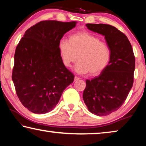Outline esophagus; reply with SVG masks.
Masks as SVG:
<instances>
[{
    "instance_id": "obj_1",
    "label": "esophagus",
    "mask_w": 146,
    "mask_h": 146,
    "mask_svg": "<svg viewBox=\"0 0 146 146\" xmlns=\"http://www.w3.org/2000/svg\"><path fill=\"white\" fill-rule=\"evenodd\" d=\"M80 78L79 77H78V76H75V78H74V81H77V80H80Z\"/></svg>"
}]
</instances>
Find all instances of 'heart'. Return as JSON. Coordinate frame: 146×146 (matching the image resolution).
<instances>
[{
	"label": "heart",
	"mask_w": 146,
	"mask_h": 146,
	"mask_svg": "<svg viewBox=\"0 0 146 146\" xmlns=\"http://www.w3.org/2000/svg\"><path fill=\"white\" fill-rule=\"evenodd\" d=\"M58 52L66 67H70L78 59L74 70L78 74H98L107 67L111 56L107 44L86 31L71 35L69 42L61 40Z\"/></svg>",
	"instance_id": "b5f03b06"
}]
</instances>
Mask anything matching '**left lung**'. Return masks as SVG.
Instances as JSON below:
<instances>
[{
  "instance_id": "obj_1",
  "label": "left lung",
  "mask_w": 146,
  "mask_h": 146,
  "mask_svg": "<svg viewBox=\"0 0 146 146\" xmlns=\"http://www.w3.org/2000/svg\"><path fill=\"white\" fill-rule=\"evenodd\" d=\"M86 26L90 31L104 36L111 56L99 75L86 81L83 100L91 113L108 115L122 106L132 88L135 58L127 37L114 26L104 24Z\"/></svg>"
}]
</instances>
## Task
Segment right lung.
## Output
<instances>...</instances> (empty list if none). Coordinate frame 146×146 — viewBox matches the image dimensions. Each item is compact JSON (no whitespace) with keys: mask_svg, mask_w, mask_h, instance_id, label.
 <instances>
[{"mask_svg":"<svg viewBox=\"0 0 146 146\" xmlns=\"http://www.w3.org/2000/svg\"><path fill=\"white\" fill-rule=\"evenodd\" d=\"M77 22L41 21L27 30L15 53L12 80L23 105L45 114L57 104L74 75L64 65L58 44Z\"/></svg>","mask_w":146,"mask_h":146,"instance_id":"right-lung-1","label":"right lung"}]
</instances>
